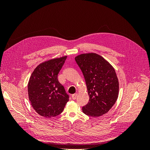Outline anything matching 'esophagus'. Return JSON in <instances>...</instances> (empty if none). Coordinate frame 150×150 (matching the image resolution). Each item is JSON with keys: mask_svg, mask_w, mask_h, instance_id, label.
Instances as JSON below:
<instances>
[{"mask_svg": "<svg viewBox=\"0 0 150 150\" xmlns=\"http://www.w3.org/2000/svg\"><path fill=\"white\" fill-rule=\"evenodd\" d=\"M77 96H78V94L77 93H75V94H72V96H71V97H72V99H76V98H77Z\"/></svg>", "mask_w": 150, "mask_h": 150, "instance_id": "34e87169", "label": "esophagus"}]
</instances>
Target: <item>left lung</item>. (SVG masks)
<instances>
[{
	"label": "left lung",
	"mask_w": 150,
	"mask_h": 150,
	"mask_svg": "<svg viewBox=\"0 0 150 150\" xmlns=\"http://www.w3.org/2000/svg\"><path fill=\"white\" fill-rule=\"evenodd\" d=\"M82 71L89 97L83 107L85 115L101 116L109 111L119 94V82L115 70L105 59L96 53L81 54L75 57Z\"/></svg>",
	"instance_id": "left-lung-1"
}]
</instances>
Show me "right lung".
Returning <instances> with one entry per match:
<instances>
[{
    "label": "right lung",
    "instance_id": "right-lung-1",
    "mask_svg": "<svg viewBox=\"0 0 150 150\" xmlns=\"http://www.w3.org/2000/svg\"><path fill=\"white\" fill-rule=\"evenodd\" d=\"M66 58L65 56L40 63L29 78L28 91L31 105L47 118L60 115L69 101V95L57 79Z\"/></svg>",
    "mask_w": 150,
    "mask_h": 150
}]
</instances>
